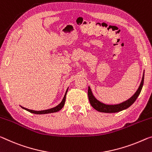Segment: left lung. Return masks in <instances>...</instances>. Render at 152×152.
Wrapping results in <instances>:
<instances>
[{
    "label": "left lung",
    "mask_w": 152,
    "mask_h": 152,
    "mask_svg": "<svg viewBox=\"0 0 152 152\" xmlns=\"http://www.w3.org/2000/svg\"><path fill=\"white\" fill-rule=\"evenodd\" d=\"M145 72V71H144ZM144 72L143 74V77H142L140 85H139L138 89L132 97H130L129 99H127L124 102L118 103V104H105V103H103L100 101H99L97 99H96L95 96L93 95L92 91L88 86V97L89 99V102H90L91 106H92L94 109L96 110L98 112H104V113H115L118 112L120 111H122L124 110H126L127 108L129 107L131 105L135 102L137 98L140 94L141 89L143 88V82H144Z\"/></svg>",
    "instance_id": "left-lung-1"
}]
</instances>
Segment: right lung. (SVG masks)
Returning <instances> with one entry per match:
<instances>
[{"label":"right lung","instance_id":"add662e5","mask_svg":"<svg viewBox=\"0 0 152 152\" xmlns=\"http://www.w3.org/2000/svg\"><path fill=\"white\" fill-rule=\"evenodd\" d=\"M68 88H67V90L66 91V93H65L64 97L63 98V99H62L61 102L60 103L59 105H57V106L50 108V109H48V110H40V111H36V110H29V109H28V108H26L24 107L21 106V105H20V107L21 108H23V110H25L26 111H28V112H29L32 113V114H50V113H54V112H59V111L60 110H61L62 108H63V107L64 106L65 102H66V94H67V90H68Z\"/></svg>","mask_w":152,"mask_h":152}]
</instances>
